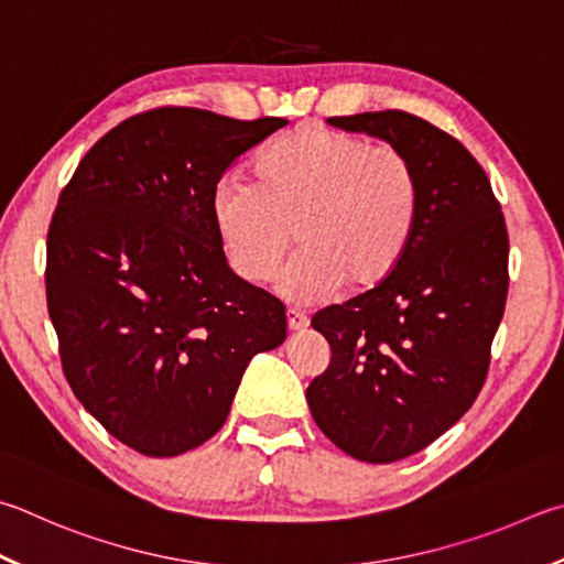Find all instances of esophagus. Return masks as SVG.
<instances>
[{
  "label": "esophagus",
  "instance_id": "34e87169",
  "mask_svg": "<svg viewBox=\"0 0 564 564\" xmlns=\"http://www.w3.org/2000/svg\"><path fill=\"white\" fill-rule=\"evenodd\" d=\"M285 323H289V330L291 333H301L308 327V315L301 313V311H289L285 313Z\"/></svg>",
  "mask_w": 564,
  "mask_h": 564
}]
</instances>
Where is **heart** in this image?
<instances>
[{"label":"heart","instance_id":"heart-1","mask_svg":"<svg viewBox=\"0 0 564 564\" xmlns=\"http://www.w3.org/2000/svg\"><path fill=\"white\" fill-rule=\"evenodd\" d=\"M416 217L419 180L404 152L323 126L271 142L249 184L221 182L212 197L214 231L241 281L269 283L295 239L301 251L281 279L295 303L330 299L343 285L350 295L380 289L402 263Z\"/></svg>","mask_w":564,"mask_h":564}]
</instances>
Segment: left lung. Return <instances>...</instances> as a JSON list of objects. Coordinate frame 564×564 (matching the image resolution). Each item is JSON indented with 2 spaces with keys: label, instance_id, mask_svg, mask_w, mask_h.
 Returning a JSON list of instances; mask_svg holds the SVG:
<instances>
[{
  "label": "left lung",
  "instance_id": "left-lung-1",
  "mask_svg": "<svg viewBox=\"0 0 564 564\" xmlns=\"http://www.w3.org/2000/svg\"><path fill=\"white\" fill-rule=\"evenodd\" d=\"M404 152L419 217L402 263L372 293L313 315L330 365L305 389L330 442L392 464L448 432L486 382L508 295V231L476 158L404 110L327 118Z\"/></svg>",
  "mask_w": 564,
  "mask_h": 564
}]
</instances>
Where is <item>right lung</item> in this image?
Here are the masks:
<instances>
[{
    "instance_id": "add662e5",
    "label": "right lung",
    "mask_w": 564,
    "mask_h": 564,
    "mask_svg": "<svg viewBox=\"0 0 564 564\" xmlns=\"http://www.w3.org/2000/svg\"><path fill=\"white\" fill-rule=\"evenodd\" d=\"M285 122L140 112L61 192L46 239L61 365L78 402L140 454L212 438L251 357L285 340L283 303L229 269L212 221L224 172Z\"/></svg>"
}]
</instances>
